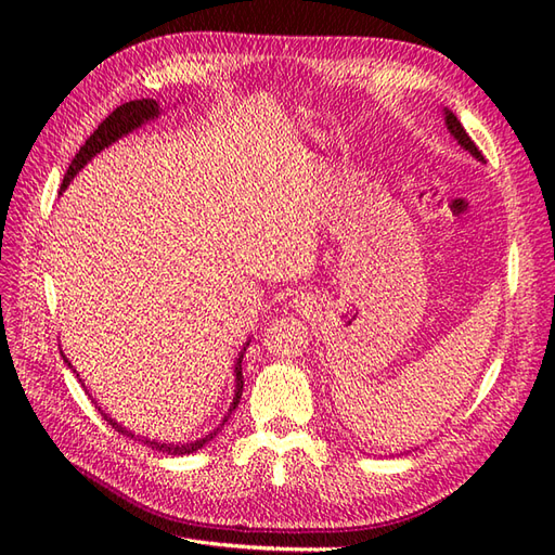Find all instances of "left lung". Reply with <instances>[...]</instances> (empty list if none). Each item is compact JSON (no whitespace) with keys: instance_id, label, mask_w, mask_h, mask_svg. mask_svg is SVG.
<instances>
[{"instance_id":"left-lung-1","label":"left lung","mask_w":555,"mask_h":555,"mask_svg":"<svg viewBox=\"0 0 555 555\" xmlns=\"http://www.w3.org/2000/svg\"><path fill=\"white\" fill-rule=\"evenodd\" d=\"M444 120H447V129L453 133V139H456L465 150H469V153H473L477 159H483V157H481V153H479V147L475 145V141L467 137V131L463 129V125H461L459 117L453 115L451 111H447V108H444Z\"/></svg>"}]
</instances>
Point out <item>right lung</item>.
Segmentation results:
<instances>
[{"label": "right lung", "mask_w": 555, "mask_h": 555, "mask_svg": "<svg viewBox=\"0 0 555 555\" xmlns=\"http://www.w3.org/2000/svg\"><path fill=\"white\" fill-rule=\"evenodd\" d=\"M159 115V104L155 102V99H137V102H127V104H122V106H117L106 120L96 127V131L92 133V137L86 141V145H82L78 153H76V157H74V162L69 164V169H66V173H64V180H62V190L66 188V184L72 182V178L82 169V166H86L96 153H102L104 147H108L111 143H115L117 139H122L125 133H129V131H133L137 127H141L143 122H147V120H153V117H157ZM249 345V343H247ZM243 354H245V349L241 351V357H238V361H236V396H233V402H231V408H229V414L224 416V422H229V416H231V412L238 408V402H241V396H243ZM66 361V359H64ZM69 363V361H66ZM72 365V363H69ZM80 382V379H78ZM82 389H86V384H82ZM104 418L106 422L117 430V433H122V435H127V438H133V440H139V442H143V444H147V447H153V449H157V451H162V453H171V456H184V453H192V451H198L201 447H206L217 433L222 430V426H224V422L220 424V428L217 430H212L210 435H206V438H201V440H196V442H188V444H166V442H155V440H147V438H139V435H133L131 430H127V428H122L120 424L117 422H113V418L108 416V414H104Z\"/></svg>", "instance_id": "obj_1"}]
</instances>
